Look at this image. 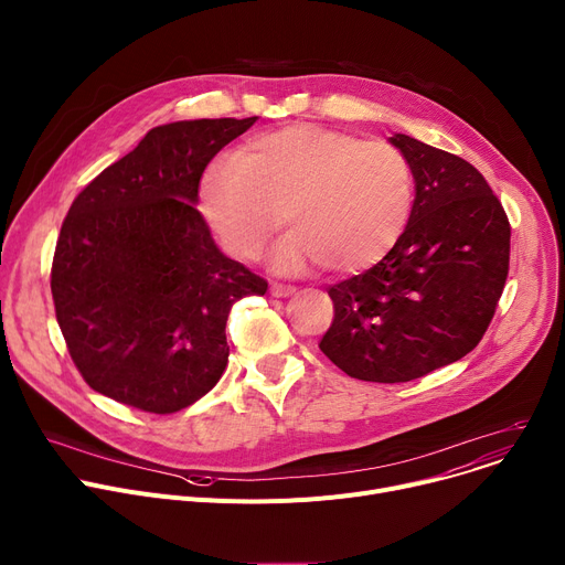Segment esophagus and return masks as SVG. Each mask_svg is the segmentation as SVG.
<instances>
[{
    "instance_id": "34e87169",
    "label": "esophagus",
    "mask_w": 565,
    "mask_h": 565,
    "mask_svg": "<svg viewBox=\"0 0 565 565\" xmlns=\"http://www.w3.org/2000/svg\"><path fill=\"white\" fill-rule=\"evenodd\" d=\"M297 288L295 286H290V284H273L270 286V292L275 295V297H288V295H292Z\"/></svg>"
}]
</instances>
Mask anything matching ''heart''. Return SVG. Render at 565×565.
I'll return each instance as SVG.
<instances>
[{
  "mask_svg": "<svg viewBox=\"0 0 565 565\" xmlns=\"http://www.w3.org/2000/svg\"><path fill=\"white\" fill-rule=\"evenodd\" d=\"M200 204L238 258L258 260L288 220L295 232L279 254L281 268L322 263L333 275H350L377 263L402 236L413 174L391 142L290 125L213 161Z\"/></svg>",
  "mask_w": 565,
  "mask_h": 565,
  "instance_id": "b5f03b06",
  "label": "heart"
}]
</instances>
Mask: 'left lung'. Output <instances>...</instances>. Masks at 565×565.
<instances>
[{
  "instance_id": "left-lung-1",
  "label": "left lung",
  "mask_w": 565,
  "mask_h": 565,
  "mask_svg": "<svg viewBox=\"0 0 565 565\" xmlns=\"http://www.w3.org/2000/svg\"><path fill=\"white\" fill-rule=\"evenodd\" d=\"M416 200L406 230L374 266L327 288L324 356L363 382L399 384L472 352L509 275L511 224L483 174L445 149L395 134Z\"/></svg>"
}]
</instances>
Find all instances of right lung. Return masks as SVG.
Masks as SVG:
<instances>
[{
	"label": "right lung",
	"mask_w": 565,
	"mask_h": 565,
	"mask_svg": "<svg viewBox=\"0 0 565 565\" xmlns=\"http://www.w3.org/2000/svg\"><path fill=\"white\" fill-rule=\"evenodd\" d=\"M254 118L149 131L74 198L52 260V297L84 382L145 413L209 393L230 359L227 318L268 281L224 256L198 211L200 179Z\"/></svg>",
	"instance_id": "add662e5"
}]
</instances>
